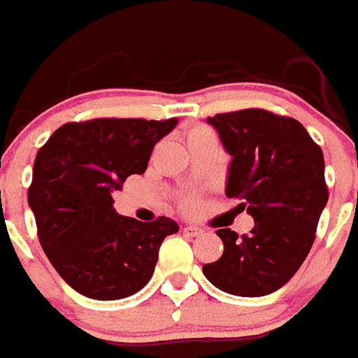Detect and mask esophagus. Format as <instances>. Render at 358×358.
Listing matches in <instances>:
<instances>
[{
  "instance_id": "esophagus-1",
  "label": "esophagus",
  "mask_w": 358,
  "mask_h": 358,
  "mask_svg": "<svg viewBox=\"0 0 358 358\" xmlns=\"http://www.w3.org/2000/svg\"><path fill=\"white\" fill-rule=\"evenodd\" d=\"M182 233H185L186 236H201L202 233H204V229H201V227L197 226H185L182 227Z\"/></svg>"
}]
</instances>
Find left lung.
Segmentation results:
<instances>
[{
  "label": "left lung",
  "mask_w": 358,
  "mask_h": 358,
  "mask_svg": "<svg viewBox=\"0 0 358 358\" xmlns=\"http://www.w3.org/2000/svg\"><path fill=\"white\" fill-rule=\"evenodd\" d=\"M231 156L226 195L255 218L251 235L217 229L224 252L202 273L222 292L260 297L297 273L328 202L322 150L294 118L243 109L208 118Z\"/></svg>",
  "instance_id": "obj_1"
}]
</instances>
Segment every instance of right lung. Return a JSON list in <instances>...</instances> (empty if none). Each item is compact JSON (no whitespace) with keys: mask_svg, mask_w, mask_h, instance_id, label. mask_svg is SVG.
Segmentation results:
<instances>
[{"mask_svg":"<svg viewBox=\"0 0 358 358\" xmlns=\"http://www.w3.org/2000/svg\"><path fill=\"white\" fill-rule=\"evenodd\" d=\"M177 118H96L57 129L34 163L28 206L59 276L78 294L113 301L150 281L164 236L179 231L159 217L140 222L113 208V192L145 173L152 148Z\"/></svg>","mask_w":358,"mask_h":358,"instance_id":"obj_1","label":"right lung"}]
</instances>
